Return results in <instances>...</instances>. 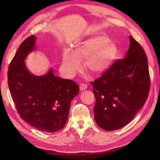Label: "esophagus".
Returning a JSON list of instances; mask_svg holds the SVG:
<instances>
[{
    "label": "esophagus",
    "mask_w": 160,
    "mask_h": 160,
    "mask_svg": "<svg viewBox=\"0 0 160 160\" xmlns=\"http://www.w3.org/2000/svg\"><path fill=\"white\" fill-rule=\"evenodd\" d=\"M79 88H80V90L81 91H84V90H85L87 89V88H88V86H87V85H85V84L81 83L79 85Z\"/></svg>",
    "instance_id": "34e87169"
}]
</instances>
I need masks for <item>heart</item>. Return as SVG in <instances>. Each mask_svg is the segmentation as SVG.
<instances>
[{"label": "heart", "mask_w": 160, "mask_h": 160, "mask_svg": "<svg viewBox=\"0 0 160 160\" xmlns=\"http://www.w3.org/2000/svg\"><path fill=\"white\" fill-rule=\"evenodd\" d=\"M118 55V48L106 35H97L77 43L73 51L64 50L62 68L68 77L73 76L81 68L80 61L85 60L86 69L91 73L99 74L113 63Z\"/></svg>", "instance_id": "heart-1"}]
</instances>
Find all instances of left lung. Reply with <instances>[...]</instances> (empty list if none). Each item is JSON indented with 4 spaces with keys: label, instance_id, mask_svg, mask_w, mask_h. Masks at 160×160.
Returning a JSON list of instances; mask_svg holds the SVG:
<instances>
[{
    "label": "left lung",
    "instance_id": "1",
    "mask_svg": "<svg viewBox=\"0 0 160 160\" xmlns=\"http://www.w3.org/2000/svg\"><path fill=\"white\" fill-rule=\"evenodd\" d=\"M125 59L115 61L94 82L95 120L106 131L122 128L143 108L150 88L148 58L132 37Z\"/></svg>",
    "mask_w": 160,
    "mask_h": 160
}]
</instances>
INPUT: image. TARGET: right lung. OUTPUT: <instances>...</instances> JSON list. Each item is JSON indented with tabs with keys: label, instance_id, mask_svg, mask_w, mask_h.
I'll return each mask as SVG.
<instances>
[{
	"label": "right lung",
	"instance_id": "obj_1",
	"mask_svg": "<svg viewBox=\"0 0 160 160\" xmlns=\"http://www.w3.org/2000/svg\"><path fill=\"white\" fill-rule=\"evenodd\" d=\"M37 38L28 37L19 46L8 71V85L21 118L33 128L55 132L65 126L72 99L79 85L55 76L51 68L42 76L32 74L25 61L35 50Z\"/></svg>",
	"mask_w": 160,
	"mask_h": 160
}]
</instances>
